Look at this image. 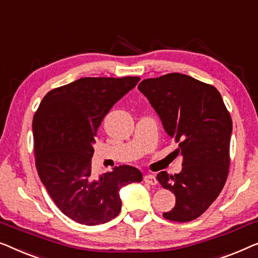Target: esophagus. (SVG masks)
<instances>
[{
  "mask_svg": "<svg viewBox=\"0 0 258 258\" xmlns=\"http://www.w3.org/2000/svg\"><path fill=\"white\" fill-rule=\"evenodd\" d=\"M144 181L148 184H157L158 183V180H157V177H155L154 174H150V173L146 174V175L144 176Z\"/></svg>",
  "mask_w": 258,
  "mask_h": 258,
  "instance_id": "34e87169",
  "label": "esophagus"
}]
</instances>
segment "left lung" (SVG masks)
<instances>
[{
	"mask_svg": "<svg viewBox=\"0 0 258 258\" xmlns=\"http://www.w3.org/2000/svg\"><path fill=\"white\" fill-rule=\"evenodd\" d=\"M157 112L175 151L183 158L182 170L157 179L175 195V206L165 219L188 222L197 219L216 200L229 169L233 122L220 92L190 76L168 74L144 79L138 86Z\"/></svg>",
	"mask_w": 258,
	"mask_h": 258,
	"instance_id": "obj_1",
	"label": "left lung"
}]
</instances>
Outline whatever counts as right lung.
<instances>
[{
    "instance_id": "obj_1",
    "label": "right lung",
    "mask_w": 258,
    "mask_h": 258,
    "mask_svg": "<svg viewBox=\"0 0 258 258\" xmlns=\"http://www.w3.org/2000/svg\"><path fill=\"white\" fill-rule=\"evenodd\" d=\"M139 77H85L45 94L32 120L36 168L60 212L86 226L106 223L120 213V189L141 182L136 167L122 165L93 177L97 131L113 105Z\"/></svg>"
}]
</instances>
